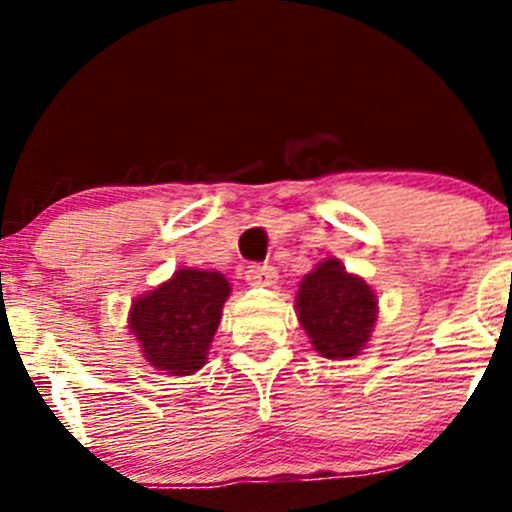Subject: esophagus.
<instances>
[{
    "instance_id": "1",
    "label": "esophagus",
    "mask_w": 512,
    "mask_h": 512,
    "mask_svg": "<svg viewBox=\"0 0 512 512\" xmlns=\"http://www.w3.org/2000/svg\"><path fill=\"white\" fill-rule=\"evenodd\" d=\"M245 280L255 287H272L277 280V272L272 265H250L245 272Z\"/></svg>"
}]
</instances>
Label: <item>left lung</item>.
<instances>
[{
  "label": "left lung",
  "mask_w": 512,
  "mask_h": 512,
  "mask_svg": "<svg viewBox=\"0 0 512 512\" xmlns=\"http://www.w3.org/2000/svg\"><path fill=\"white\" fill-rule=\"evenodd\" d=\"M297 319L314 352L324 359H354L371 342L379 297L364 277L327 257L299 282Z\"/></svg>",
  "instance_id": "8db88e82"
}]
</instances>
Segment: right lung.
I'll use <instances>...</instances> for the list:
<instances>
[{"label":"right lung","mask_w":512,"mask_h":512,"mask_svg":"<svg viewBox=\"0 0 512 512\" xmlns=\"http://www.w3.org/2000/svg\"><path fill=\"white\" fill-rule=\"evenodd\" d=\"M230 292L220 272L180 267L170 280L133 299L128 329L148 364L168 376L203 369Z\"/></svg>","instance_id":"right-lung-1"}]
</instances>
